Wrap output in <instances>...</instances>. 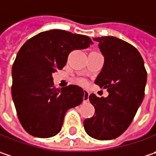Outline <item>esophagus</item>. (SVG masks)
<instances>
[{"mask_svg": "<svg viewBox=\"0 0 156 156\" xmlns=\"http://www.w3.org/2000/svg\"><path fill=\"white\" fill-rule=\"evenodd\" d=\"M89 95H90V92L87 91V90H85V91H84V97H83L84 102L89 101Z\"/></svg>", "mask_w": 156, "mask_h": 156, "instance_id": "34e87169", "label": "esophagus"}]
</instances>
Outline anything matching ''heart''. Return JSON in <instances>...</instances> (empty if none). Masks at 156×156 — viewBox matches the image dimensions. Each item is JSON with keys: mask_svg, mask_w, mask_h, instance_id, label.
<instances>
[{"mask_svg": "<svg viewBox=\"0 0 156 156\" xmlns=\"http://www.w3.org/2000/svg\"><path fill=\"white\" fill-rule=\"evenodd\" d=\"M75 82L79 85H83V86H85V85H87V82L85 81V79H83V78H77L76 80H75Z\"/></svg>", "mask_w": 156, "mask_h": 156, "instance_id": "1", "label": "heart"}]
</instances>
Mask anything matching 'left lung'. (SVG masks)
I'll return each instance as SVG.
<instances>
[{
    "label": "left lung",
    "mask_w": 156,
    "mask_h": 156,
    "mask_svg": "<svg viewBox=\"0 0 156 156\" xmlns=\"http://www.w3.org/2000/svg\"><path fill=\"white\" fill-rule=\"evenodd\" d=\"M105 58L95 84L109 95L89 99L94 115L84 120L86 133L100 140L119 137L127 129L145 95L147 71L140 52L132 44L114 37L93 38Z\"/></svg>",
    "instance_id": "left-lung-1"
}]
</instances>
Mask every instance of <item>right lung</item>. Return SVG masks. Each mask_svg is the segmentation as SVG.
Wrapping results in <instances>:
<instances>
[{
    "mask_svg": "<svg viewBox=\"0 0 156 156\" xmlns=\"http://www.w3.org/2000/svg\"><path fill=\"white\" fill-rule=\"evenodd\" d=\"M92 44L87 36L51 30L31 37L19 50L12 67V98L19 121L30 135L55 136L65 112L82 103L84 90L75 85L56 88L52 73L65 67L71 51Z\"/></svg>",
    "mask_w": 156,
    "mask_h": 156,
    "instance_id": "right-lung-1",
    "label": "right lung"
}]
</instances>
